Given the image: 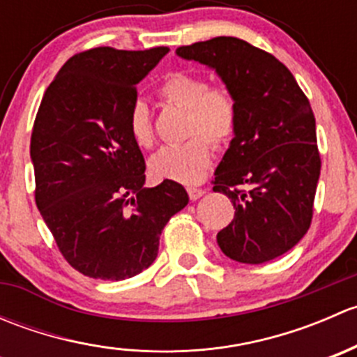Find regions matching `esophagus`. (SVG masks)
<instances>
[{"label":"esophagus","mask_w":357,"mask_h":357,"mask_svg":"<svg viewBox=\"0 0 357 357\" xmlns=\"http://www.w3.org/2000/svg\"><path fill=\"white\" fill-rule=\"evenodd\" d=\"M204 193H205L204 188H195V186H193V188H188V195L192 200H199Z\"/></svg>","instance_id":"34e87169"}]
</instances>
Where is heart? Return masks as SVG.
I'll return each instance as SVG.
<instances>
[{"label": "heart", "instance_id": "obj_1", "mask_svg": "<svg viewBox=\"0 0 357 357\" xmlns=\"http://www.w3.org/2000/svg\"><path fill=\"white\" fill-rule=\"evenodd\" d=\"M165 103L186 109L185 136L181 145L165 146L150 158V172L158 179L197 185L212 164V146L225 149L233 142L238 126V105L226 86H208L195 72L174 70L157 88ZM128 129L142 149L155 143L152 114L143 100H135L128 112Z\"/></svg>", "mask_w": 357, "mask_h": 357}]
</instances>
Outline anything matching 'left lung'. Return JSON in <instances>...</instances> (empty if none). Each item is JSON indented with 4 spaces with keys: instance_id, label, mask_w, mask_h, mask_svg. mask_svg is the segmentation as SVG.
<instances>
[{
    "instance_id": "left-lung-1",
    "label": "left lung",
    "mask_w": 357,
    "mask_h": 357,
    "mask_svg": "<svg viewBox=\"0 0 357 357\" xmlns=\"http://www.w3.org/2000/svg\"><path fill=\"white\" fill-rule=\"evenodd\" d=\"M186 60L215 68L238 105V126L212 179L235 218L218 233L229 259L262 264L307 233L321 157L307 96L271 53L238 38L179 46Z\"/></svg>"
}]
</instances>
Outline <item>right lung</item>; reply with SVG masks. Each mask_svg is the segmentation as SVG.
Masks as SVG:
<instances>
[{
	"label": "right lung",
	"instance_id": "right-lung-1",
	"mask_svg": "<svg viewBox=\"0 0 357 357\" xmlns=\"http://www.w3.org/2000/svg\"><path fill=\"white\" fill-rule=\"evenodd\" d=\"M167 46L75 53L45 91L31 135L34 199L63 259L96 280L131 278L155 261L188 193L164 179L145 188V158L128 129L136 84Z\"/></svg>",
	"mask_w": 357,
	"mask_h": 357
}]
</instances>
